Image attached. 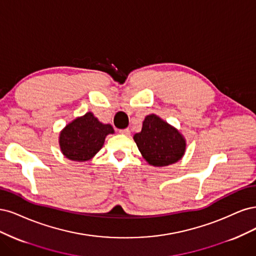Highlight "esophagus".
<instances>
[{
	"label": "esophagus",
	"instance_id": "34e87169",
	"mask_svg": "<svg viewBox=\"0 0 256 256\" xmlns=\"http://www.w3.org/2000/svg\"><path fill=\"white\" fill-rule=\"evenodd\" d=\"M119 133L128 136L130 134V130L128 128H123V130H119Z\"/></svg>",
	"mask_w": 256,
	"mask_h": 256
}]
</instances>
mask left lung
<instances>
[{"label":"left lung","instance_id":"1","mask_svg":"<svg viewBox=\"0 0 256 256\" xmlns=\"http://www.w3.org/2000/svg\"><path fill=\"white\" fill-rule=\"evenodd\" d=\"M134 140L144 158L155 167L178 162L186 150L182 134L153 114L144 118L142 132L134 135Z\"/></svg>","mask_w":256,"mask_h":256}]
</instances>
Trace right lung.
Instances as JSON below:
<instances>
[{
	"label": "right lung",
	"instance_id": "1",
	"mask_svg": "<svg viewBox=\"0 0 256 256\" xmlns=\"http://www.w3.org/2000/svg\"><path fill=\"white\" fill-rule=\"evenodd\" d=\"M108 134H114L112 126L103 124L92 112H87L74 119L60 132V150L70 160L86 162L101 150Z\"/></svg>",
	"mask_w": 256,
	"mask_h": 256
}]
</instances>
